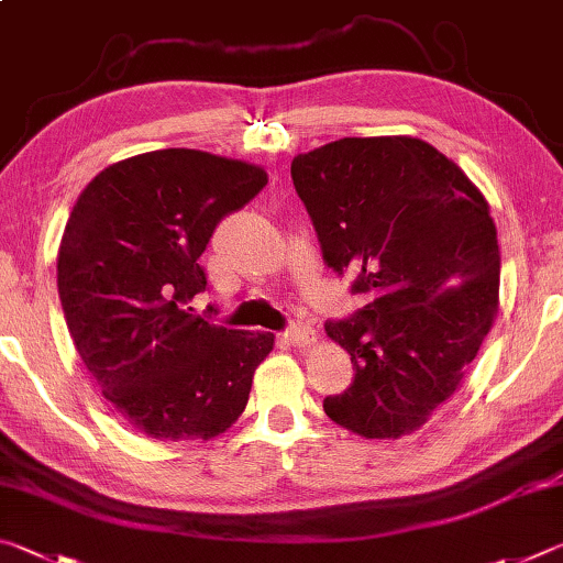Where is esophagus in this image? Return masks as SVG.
I'll return each mask as SVG.
<instances>
[{
	"label": "esophagus",
	"instance_id": "34e87169",
	"mask_svg": "<svg viewBox=\"0 0 563 563\" xmlns=\"http://www.w3.org/2000/svg\"><path fill=\"white\" fill-rule=\"evenodd\" d=\"M282 341L291 349H309L313 341H317V333L309 327H291L289 331L282 333Z\"/></svg>",
	"mask_w": 563,
	"mask_h": 563
}]
</instances>
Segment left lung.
I'll use <instances>...</instances> for the list:
<instances>
[{
	"mask_svg": "<svg viewBox=\"0 0 563 563\" xmlns=\"http://www.w3.org/2000/svg\"><path fill=\"white\" fill-rule=\"evenodd\" d=\"M333 272H356L358 313L329 321L351 386L327 416L366 440L420 430L462 386L499 303L489 205L438 147L410 135L341 137L291 161Z\"/></svg>",
	"mask_w": 563,
	"mask_h": 563,
	"instance_id": "obj_1",
	"label": "left lung"
}]
</instances>
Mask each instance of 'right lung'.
Wrapping results in <instances>:
<instances>
[{
    "instance_id": "1",
    "label": "right lung",
    "mask_w": 563,
    "mask_h": 563,
    "mask_svg": "<svg viewBox=\"0 0 563 563\" xmlns=\"http://www.w3.org/2000/svg\"><path fill=\"white\" fill-rule=\"evenodd\" d=\"M266 185L232 157L167 147L108 165L78 195L58 246L68 333L103 398L155 440H212L242 416L274 333L195 317L200 254Z\"/></svg>"
}]
</instances>
